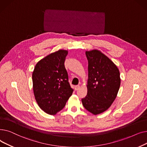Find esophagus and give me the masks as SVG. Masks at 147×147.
Listing matches in <instances>:
<instances>
[{"mask_svg":"<svg viewBox=\"0 0 147 147\" xmlns=\"http://www.w3.org/2000/svg\"><path fill=\"white\" fill-rule=\"evenodd\" d=\"M80 86H75V90H79L80 89Z\"/></svg>","mask_w":147,"mask_h":147,"instance_id":"34e87169","label":"esophagus"}]
</instances>
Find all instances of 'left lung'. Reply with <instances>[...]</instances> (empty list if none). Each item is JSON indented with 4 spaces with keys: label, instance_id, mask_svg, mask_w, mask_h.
<instances>
[{
    "label": "left lung",
    "instance_id": "left-lung-1",
    "mask_svg": "<svg viewBox=\"0 0 147 147\" xmlns=\"http://www.w3.org/2000/svg\"><path fill=\"white\" fill-rule=\"evenodd\" d=\"M88 78L87 94L82 99L84 107L94 115L107 111L115 99L121 79L117 66L97 50L87 51Z\"/></svg>",
    "mask_w": 147,
    "mask_h": 147
}]
</instances>
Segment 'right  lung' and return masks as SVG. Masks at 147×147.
Listing matches in <instances>:
<instances>
[{
    "label": "right lung",
    "instance_id": "obj_1",
    "mask_svg": "<svg viewBox=\"0 0 147 147\" xmlns=\"http://www.w3.org/2000/svg\"><path fill=\"white\" fill-rule=\"evenodd\" d=\"M67 53L59 50L48 55L37 63L32 74L34 97L48 114L55 115L63 108L73 93L64 65Z\"/></svg>",
    "mask_w": 147,
    "mask_h": 147
}]
</instances>
